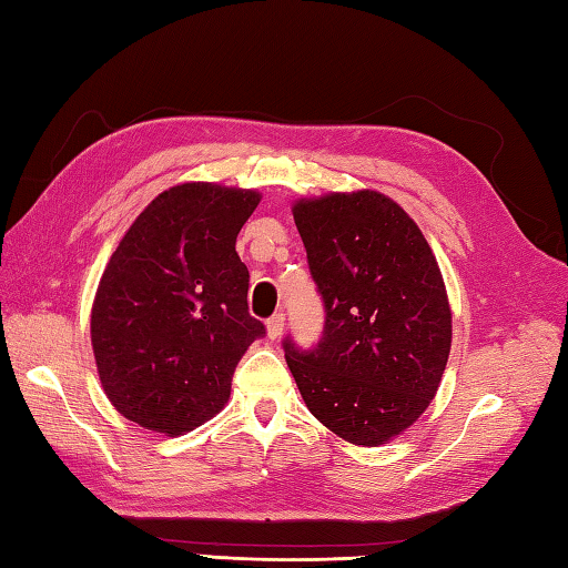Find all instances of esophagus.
Segmentation results:
<instances>
[{
  "instance_id": "obj_1",
  "label": "esophagus",
  "mask_w": 568,
  "mask_h": 568,
  "mask_svg": "<svg viewBox=\"0 0 568 568\" xmlns=\"http://www.w3.org/2000/svg\"><path fill=\"white\" fill-rule=\"evenodd\" d=\"M285 327V315L283 312H275V315L265 322V332H268V339H277L283 334Z\"/></svg>"
}]
</instances>
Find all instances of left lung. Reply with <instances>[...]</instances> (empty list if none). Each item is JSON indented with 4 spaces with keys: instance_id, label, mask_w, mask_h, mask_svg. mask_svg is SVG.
<instances>
[{
    "instance_id": "1",
    "label": "left lung",
    "mask_w": 568,
    "mask_h": 568,
    "mask_svg": "<svg viewBox=\"0 0 568 568\" xmlns=\"http://www.w3.org/2000/svg\"><path fill=\"white\" fill-rule=\"evenodd\" d=\"M293 216L327 315L315 348L283 342L300 395L342 439L390 442L429 407L449 358L437 258L409 214L376 190L297 200Z\"/></svg>"
}]
</instances>
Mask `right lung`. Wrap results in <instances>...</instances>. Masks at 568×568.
Returning a JSON list of instances; mask_svg holds the SVG:
<instances>
[{
    "mask_svg": "<svg viewBox=\"0 0 568 568\" xmlns=\"http://www.w3.org/2000/svg\"><path fill=\"white\" fill-rule=\"evenodd\" d=\"M261 195L214 183L161 192L119 241L90 334L102 388L136 425L178 437L212 419L265 334L248 315L236 236Z\"/></svg>",
    "mask_w": 568,
    "mask_h": 568,
    "instance_id": "add662e5",
    "label": "right lung"
}]
</instances>
